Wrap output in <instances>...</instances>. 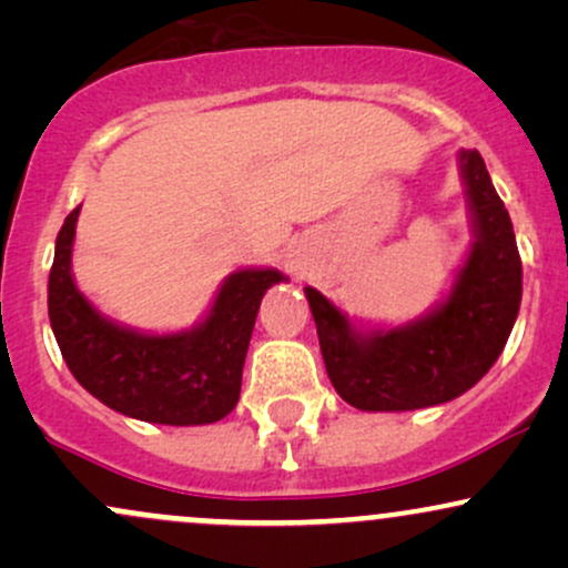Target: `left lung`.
Listing matches in <instances>:
<instances>
[{
    "label": "left lung",
    "mask_w": 568,
    "mask_h": 568,
    "mask_svg": "<svg viewBox=\"0 0 568 568\" xmlns=\"http://www.w3.org/2000/svg\"><path fill=\"white\" fill-rule=\"evenodd\" d=\"M459 171L475 240L448 296L427 315L361 331L321 291L304 288L328 379L349 406L414 410L448 403L484 379L505 349L524 291L513 221L475 149H462Z\"/></svg>",
    "instance_id": "1"
}]
</instances>
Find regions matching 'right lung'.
I'll return each mask as SVG.
<instances>
[{"mask_svg": "<svg viewBox=\"0 0 568 568\" xmlns=\"http://www.w3.org/2000/svg\"><path fill=\"white\" fill-rule=\"evenodd\" d=\"M80 207L58 232L48 283L50 325L74 379L103 406L141 422L189 427L224 419L240 400L258 306L283 272H232L194 328L143 334L109 321L77 288L71 251Z\"/></svg>", "mask_w": 568, "mask_h": 568, "instance_id": "obj_1", "label": "right lung"}]
</instances>
